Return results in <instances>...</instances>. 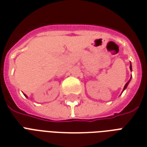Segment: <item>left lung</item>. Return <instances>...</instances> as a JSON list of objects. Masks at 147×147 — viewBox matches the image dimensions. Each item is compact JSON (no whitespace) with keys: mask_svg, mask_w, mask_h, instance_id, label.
I'll return each instance as SVG.
<instances>
[{"mask_svg":"<svg viewBox=\"0 0 147 147\" xmlns=\"http://www.w3.org/2000/svg\"><path fill=\"white\" fill-rule=\"evenodd\" d=\"M130 69H131V65H130ZM129 81H130V80H129ZM129 81H128V82H127V83H126V84H125V86H124V89H126V87H127V85H128Z\"/></svg>","mask_w":147,"mask_h":147,"instance_id":"1","label":"left lung"}]
</instances>
